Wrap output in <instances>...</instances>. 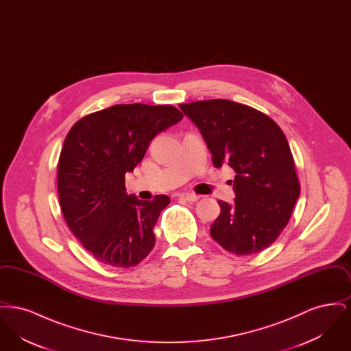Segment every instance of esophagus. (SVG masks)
I'll use <instances>...</instances> for the list:
<instances>
[{"label":"esophagus","mask_w":351,"mask_h":351,"mask_svg":"<svg viewBox=\"0 0 351 351\" xmlns=\"http://www.w3.org/2000/svg\"><path fill=\"white\" fill-rule=\"evenodd\" d=\"M179 197H182L185 201H189V202H193V201L200 199V196H197L195 193H182V195H179Z\"/></svg>","instance_id":"obj_1"}]
</instances>
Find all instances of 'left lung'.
Wrapping results in <instances>:
<instances>
[{
  "instance_id": "8db88e82",
  "label": "left lung",
  "mask_w": 351,
  "mask_h": 351,
  "mask_svg": "<svg viewBox=\"0 0 351 351\" xmlns=\"http://www.w3.org/2000/svg\"><path fill=\"white\" fill-rule=\"evenodd\" d=\"M201 132L215 167L235 171L233 204L218 201L221 213L212 238L235 255H251L271 246L288 223L300 196L293 156L275 121L234 101L180 104Z\"/></svg>"
}]
</instances>
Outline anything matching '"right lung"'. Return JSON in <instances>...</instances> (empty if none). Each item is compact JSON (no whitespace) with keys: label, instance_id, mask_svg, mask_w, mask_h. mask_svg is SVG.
Returning a JSON list of instances; mask_svg holds the SVG:
<instances>
[{"label":"right lung","instance_id":"1","mask_svg":"<svg viewBox=\"0 0 351 351\" xmlns=\"http://www.w3.org/2000/svg\"><path fill=\"white\" fill-rule=\"evenodd\" d=\"M182 118L172 105L121 104L68 132L58 163L59 202L71 232L101 263L134 267L152 250L154 226L171 200L128 195L125 173L141 163L156 134Z\"/></svg>","mask_w":351,"mask_h":351}]
</instances>
